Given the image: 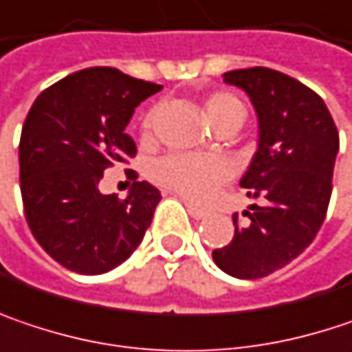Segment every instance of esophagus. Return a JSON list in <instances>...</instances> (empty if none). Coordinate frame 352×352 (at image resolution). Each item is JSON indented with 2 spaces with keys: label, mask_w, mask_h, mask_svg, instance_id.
<instances>
[{
  "label": "esophagus",
  "mask_w": 352,
  "mask_h": 352,
  "mask_svg": "<svg viewBox=\"0 0 352 352\" xmlns=\"http://www.w3.org/2000/svg\"><path fill=\"white\" fill-rule=\"evenodd\" d=\"M183 204H185L187 211L191 213V217H195V219H204V217L208 215V211H206V209L199 208V206H195V204H191V201H187V199H183Z\"/></svg>",
  "instance_id": "esophagus-1"
}]
</instances>
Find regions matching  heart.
I'll use <instances>...</instances> for the list:
<instances>
[{
  "label": "heart",
  "mask_w": 352,
  "mask_h": 352,
  "mask_svg": "<svg viewBox=\"0 0 352 352\" xmlns=\"http://www.w3.org/2000/svg\"><path fill=\"white\" fill-rule=\"evenodd\" d=\"M204 112L211 122V126H219L232 118H243L245 109L230 92H215L211 94ZM157 109L151 111L143 120V135L148 137L155 124ZM151 177L155 183L163 185L169 191H175L183 197L201 201L206 199L213 189L226 183L232 177V163L219 155H189V153H171L161 157L153 163Z\"/></svg>",
  "instance_id": "b5f03b06"
}]
</instances>
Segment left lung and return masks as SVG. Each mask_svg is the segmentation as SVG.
I'll list each match as a JSON object with an SVG mask.
<instances>
[{
  "mask_svg": "<svg viewBox=\"0 0 352 352\" xmlns=\"http://www.w3.org/2000/svg\"><path fill=\"white\" fill-rule=\"evenodd\" d=\"M223 80L241 88L258 114V151L240 185L266 204L243 211V221L236 213L234 238L211 256L226 274L258 280L316 238L333 193L338 131L324 100L278 70H232Z\"/></svg>",
  "mask_w": 352,
  "mask_h": 352,
  "instance_id": "8db88e82",
  "label": "left lung"
}]
</instances>
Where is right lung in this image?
I'll return each mask as SVG.
<instances>
[{"label":"right lung","instance_id":"1","mask_svg":"<svg viewBox=\"0 0 352 352\" xmlns=\"http://www.w3.org/2000/svg\"><path fill=\"white\" fill-rule=\"evenodd\" d=\"M163 86L116 68H86L46 88L25 116L19 139V187L28 226L64 268L104 274L143 240L161 193L135 181L126 199L102 195L114 163L137 153L124 133L135 109Z\"/></svg>","mask_w":352,"mask_h":352}]
</instances>
